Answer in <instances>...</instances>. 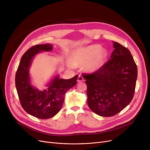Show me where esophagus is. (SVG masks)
Instances as JSON below:
<instances>
[{"label": "esophagus", "instance_id": "1", "mask_svg": "<svg viewBox=\"0 0 150 150\" xmlns=\"http://www.w3.org/2000/svg\"><path fill=\"white\" fill-rule=\"evenodd\" d=\"M84 81V78H83V77H82L81 76H78V79H77V81L78 82H81V81Z\"/></svg>", "mask_w": 150, "mask_h": 150}]
</instances>
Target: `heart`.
Returning a JSON list of instances; mask_svg holds the SVG:
<instances>
[{"label":"heart","instance_id":"1","mask_svg":"<svg viewBox=\"0 0 150 150\" xmlns=\"http://www.w3.org/2000/svg\"><path fill=\"white\" fill-rule=\"evenodd\" d=\"M108 58L106 49L100 45L92 44L78 49L73 52L72 59L75 66L84 64L87 72L94 73L100 70L105 64Z\"/></svg>","mask_w":150,"mask_h":150}]
</instances>
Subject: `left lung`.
<instances>
[{
  "instance_id": "8db88e82",
  "label": "left lung",
  "mask_w": 150,
  "mask_h": 150,
  "mask_svg": "<svg viewBox=\"0 0 150 150\" xmlns=\"http://www.w3.org/2000/svg\"><path fill=\"white\" fill-rule=\"evenodd\" d=\"M113 42L110 59L100 70L83 74L87 85L88 104L96 114L111 117L127 107L135 91L137 68L129 50Z\"/></svg>"
}]
</instances>
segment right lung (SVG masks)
<instances>
[{
	"mask_svg": "<svg viewBox=\"0 0 150 150\" xmlns=\"http://www.w3.org/2000/svg\"><path fill=\"white\" fill-rule=\"evenodd\" d=\"M52 50L53 45L50 44L31 47L22 57L15 77L16 88L22 107L30 115L41 119H50L59 112L66 92L76 84L78 77L75 75L64 80L57 75L42 91L31 84L29 70L35 57L42 52Z\"/></svg>",
	"mask_w": 150,
	"mask_h": 150,
	"instance_id": "add662e5",
	"label": "right lung"
}]
</instances>
